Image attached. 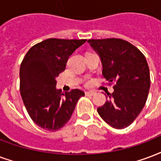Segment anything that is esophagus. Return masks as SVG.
Instances as JSON below:
<instances>
[{
  "mask_svg": "<svg viewBox=\"0 0 161 161\" xmlns=\"http://www.w3.org/2000/svg\"><path fill=\"white\" fill-rule=\"evenodd\" d=\"M85 95H86V96H93L96 95V92H94V91H86V92H85Z\"/></svg>",
  "mask_w": 161,
  "mask_h": 161,
  "instance_id": "34e87169",
  "label": "esophagus"
}]
</instances>
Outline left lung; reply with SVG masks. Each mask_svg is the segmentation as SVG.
I'll return each instance as SVG.
<instances>
[{
    "label": "left lung",
    "instance_id": "obj_1",
    "mask_svg": "<svg viewBox=\"0 0 161 161\" xmlns=\"http://www.w3.org/2000/svg\"><path fill=\"white\" fill-rule=\"evenodd\" d=\"M88 42L101 58L103 77L109 84L115 83L114 93H108V101L97 112L113 128L124 129L133 123L147 102L150 74L146 58L137 47L119 38Z\"/></svg>",
    "mask_w": 161,
    "mask_h": 161
}]
</instances>
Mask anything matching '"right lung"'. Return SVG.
<instances>
[{
    "label": "right lung",
    "mask_w": 161,
    "mask_h": 161,
    "mask_svg": "<svg viewBox=\"0 0 161 161\" xmlns=\"http://www.w3.org/2000/svg\"><path fill=\"white\" fill-rule=\"evenodd\" d=\"M86 39L49 38L30 48L20 65V95L33 122L42 129L55 131L71 119L84 92L71 90L61 94L56 77L65 71L70 55Z\"/></svg>",
    "instance_id": "add662e5"
}]
</instances>
